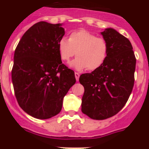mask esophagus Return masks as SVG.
Listing matches in <instances>:
<instances>
[{"label": "esophagus", "instance_id": "34e87169", "mask_svg": "<svg viewBox=\"0 0 149 149\" xmlns=\"http://www.w3.org/2000/svg\"><path fill=\"white\" fill-rule=\"evenodd\" d=\"M79 76H80V74L79 73H77V72H75V77H76V79L77 81L79 79Z\"/></svg>", "mask_w": 149, "mask_h": 149}]
</instances>
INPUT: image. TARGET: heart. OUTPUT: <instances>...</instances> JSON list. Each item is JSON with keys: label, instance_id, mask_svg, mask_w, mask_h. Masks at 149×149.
<instances>
[{"label": "heart", "instance_id": "b5f03b06", "mask_svg": "<svg viewBox=\"0 0 149 149\" xmlns=\"http://www.w3.org/2000/svg\"><path fill=\"white\" fill-rule=\"evenodd\" d=\"M60 58L68 61L75 55L77 58L69 63V66L77 70L88 68L95 70L104 63L108 55V44L104 39L84 29L78 30L70 34L69 40L63 37L58 44Z\"/></svg>", "mask_w": 149, "mask_h": 149}]
</instances>
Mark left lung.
Here are the masks:
<instances>
[{
  "mask_svg": "<svg viewBox=\"0 0 149 149\" xmlns=\"http://www.w3.org/2000/svg\"><path fill=\"white\" fill-rule=\"evenodd\" d=\"M108 44L104 63L91 73L80 76L84 87L81 111L93 120L116 115L125 106L134 85L136 59L128 39L112 28L101 32Z\"/></svg>",
  "mask_w": 149,
  "mask_h": 149,
  "instance_id": "8db88e82",
  "label": "left lung"
}]
</instances>
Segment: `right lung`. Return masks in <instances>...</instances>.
Listing matches in <instances>:
<instances>
[{
	"label": "right lung",
	"instance_id": "1",
	"mask_svg": "<svg viewBox=\"0 0 149 149\" xmlns=\"http://www.w3.org/2000/svg\"><path fill=\"white\" fill-rule=\"evenodd\" d=\"M63 24L40 22L22 36L13 57L11 79L20 107L37 119L61 111L63 100L76 83L73 70L62 63L58 44L65 34Z\"/></svg>",
	"mask_w": 149,
	"mask_h": 149
}]
</instances>
